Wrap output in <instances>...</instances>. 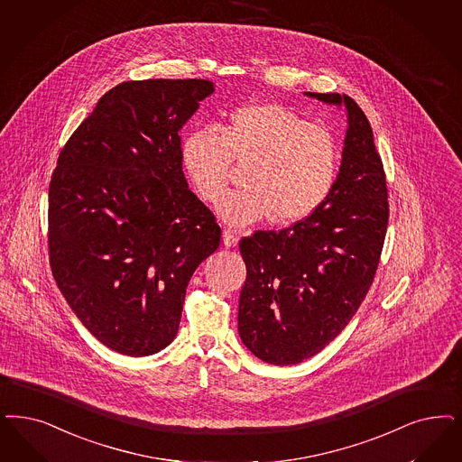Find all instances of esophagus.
<instances>
[{
  "mask_svg": "<svg viewBox=\"0 0 462 462\" xmlns=\"http://www.w3.org/2000/svg\"><path fill=\"white\" fill-rule=\"evenodd\" d=\"M223 244H225L226 247H236V245L239 244V234H237V230H234V228H225V230H223Z\"/></svg>",
  "mask_w": 462,
  "mask_h": 462,
  "instance_id": "esophagus-1",
  "label": "esophagus"
}]
</instances>
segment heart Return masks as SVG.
Wrapping results in <instances>:
<instances>
[{"label":"heart","mask_w":462,"mask_h":462,"mask_svg":"<svg viewBox=\"0 0 462 462\" xmlns=\"http://www.w3.org/2000/svg\"><path fill=\"white\" fill-rule=\"evenodd\" d=\"M180 159L208 203L222 199L232 179V160L251 162L244 184L218 205L234 226L271 218L305 220L333 189L341 150L335 133L280 104H249L230 112L215 129L194 131L180 144Z\"/></svg>","instance_id":"1"}]
</instances>
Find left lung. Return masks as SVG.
<instances>
[{
  "label": "left lung",
  "instance_id": "1",
  "mask_svg": "<svg viewBox=\"0 0 462 462\" xmlns=\"http://www.w3.org/2000/svg\"><path fill=\"white\" fill-rule=\"evenodd\" d=\"M305 96L348 111L333 189L305 220L239 242L247 268L240 339L273 365L300 364L346 328L374 282L389 220L383 165L364 111L348 96Z\"/></svg>",
  "mask_w": 462,
  "mask_h": 462
}]
</instances>
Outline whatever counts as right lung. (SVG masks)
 <instances>
[{
  "mask_svg": "<svg viewBox=\"0 0 462 462\" xmlns=\"http://www.w3.org/2000/svg\"><path fill=\"white\" fill-rule=\"evenodd\" d=\"M213 81H123L60 153L49 184V263L81 324L146 356L174 341L192 273L222 230L188 188L179 131Z\"/></svg>",
  "mask_w": 462,
  "mask_h": 462,
  "instance_id": "right-lung-1",
  "label": "right lung"
}]
</instances>
